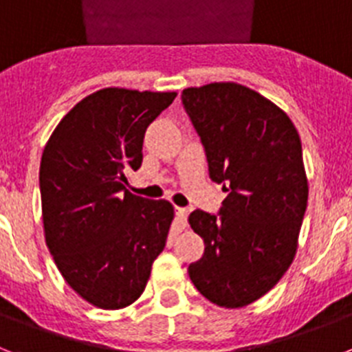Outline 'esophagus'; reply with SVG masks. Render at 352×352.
Returning a JSON list of instances; mask_svg holds the SVG:
<instances>
[{"mask_svg":"<svg viewBox=\"0 0 352 352\" xmlns=\"http://www.w3.org/2000/svg\"><path fill=\"white\" fill-rule=\"evenodd\" d=\"M175 220L181 229H184L188 223V209L186 208H175Z\"/></svg>","mask_w":352,"mask_h":352,"instance_id":"34e87169","label":"esophagus"}]
</instances>
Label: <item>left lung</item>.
<instances>
[{
	"label": "left lung",
	"mask_w": 352,
	"mask_h": 352,
	"mask_svg": "<svg viewBox=\"0 0 352 352\" xmlns=\"http://www.w3.org/2000/svg\"><path fill=\"white\" fill-rule=\"evenodd\" d=\"M182 103L211 181L229 193L218 214L188 218L206 245L188 274L212 304L243 308L279 283L297 252L308 206L299 132L276 103L234 82L188 87Z\"/></svg>",
	"instance_id": "1"
}]
</instances>
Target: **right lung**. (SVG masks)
I'll return each instance as SVG.
<instances>
[{
  "instance_id": "right-lung-1",
  "label": "right lung",
  "mask_w": 352,
  "mask_h": 352,
  "mask_svg": "<svg viewBox=\"0 0 352 352\" xmlns=\"http://www.w3.org/2000/svg\"><path fill=\"white\" fill-rule=\"evenodd\" d=\"M177 93L105 87L62 118L41 159L44 238L82 299L121 309L140 299L173 220L168 200L125 190L144 132Z\"/></svg>"
}]
</instances>
